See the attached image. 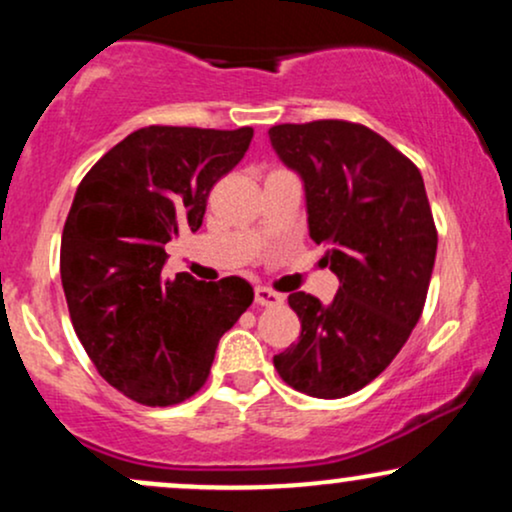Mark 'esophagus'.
I'll return each mask as SVG.
<instances>
[{
  "instance_id": "34e87169",
  "label": "esophagus",
  "mask_w": 512,
  "mask_h": 512,
  "mask_svg": "<svg viewBox=\"0 0 512 512\" xmlns=\"http://www.w3.org/2000/svg\"><path fill=\"white\" fill-rule=\"evenodd\" d=\"M255 303L264 305V308H272V305L284 303V296L272 289H264V286H257L255 289Z\"/></svg>"
}]
</instances>
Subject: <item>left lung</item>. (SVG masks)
Instances as JSON below:
<instances>
[{
    "instance_id": "obj_1",
    "label": "left lung",
    "mask_w": 512,
    "mask_h": 512,
    "mask_svg": "<svg viewBox=\"0 0 512 512\" xmlns=\"http://www.w3.org/2000/svg\"><path fill=\"white\" fill-rule=\"evenodd\" d=\"M269 142L303 180L308 231L337 274L332 303L291 293L301 337L274 356L293 390L339 399L378 378L424 310L438 233L419 168L344 120L276 125Z\"/></svg>"
}]
</instances>
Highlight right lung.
Segmentation results:
<instances>
[{
    "label": "right lung",
    "mask_w": 512,
    "mask_h": 512,
    "mask_svg": "<svg viewBox=\"0 0 512 512\" xmlns=\"http://www.w3.org/2000/svg\"><path fill=\"white\" fill-rule=\"evenodd\" d=\"M250 142V127L151 125L76 187L60 250L69 315L98 373L134 402L170 407L195 395L219 339L255 298L240 276H161L166 243L199 231L209 190Z\"/></svg>",
    "instance_id": "add662e5"
}]
</instances>
